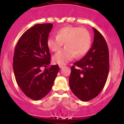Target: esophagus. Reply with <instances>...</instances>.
Masks as SVG:
<instances>
[{
	"label": "esophagus",
	"mask_w": 124,
	"mask_h": 124,
	"mask_svg": "<svg viewBox=\"0 0 124 124\" xmlns=\"http://www.w3.org/2000/svg\"><path fill=\"white\" fill-rule=\"evenodd\" d=\"M64 66H64V65H59V68H63Z\"/></svg>",
	"instance_id": "obj_1"
}]
</instances>
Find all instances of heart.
<instances>
[{"label":"heart","mask_w":124,"mask_h":124,"mask_svg":"<svg viewBox=\"0 0 124 124\" xmlns=\"http://www.w3.org/2000/svg\"><path fill=\"white\" fill-rule=\"evenodd\" d=\"M61 49L53 56L54 63L65 65L75 56L81 58L89 52L92 44L90 32L85 28L67 26L58 30L56 36H50L47 39V45L52 51Z\"/></svg>","instance_id":"b5f03b06"}]
</instances>
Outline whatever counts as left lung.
Returning <instances> with one entry per match:
<instances>
[{"label": "left lung", "mask_w": 124, "mask_h": 124, "mask_svg": "<svg viewBox=\"0 0 124 124\" xmlns=\"http://www.w3.org/2000/svg\"><path fill=\"white\" fill-rule=\"evenodd\" d=\"M92 48L80 61L71 67L69 86L74 94L84 101L93 99L100 93L109 72V51L104 38L93 28Z\"/></svg>", "instance_id": "left-lung-1"}]
</instances>
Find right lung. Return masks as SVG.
Listing matches in <instances>:
<instances>
[{
  "instance_id": "1",
  "label": "right lung",
  "mask_w": 124,
  "mask_h": 124,
  "mask_svg": "<svg viewBox=\"0 0 124 124\" xmlns=\"http://www.w3.org/2000/svg\"><path fill=\"white\" fill-rule=\"evenodd\" d=\"M52 25H34L24 32L15 48L13 68L16 80L25 96L35 100L50 92L59 72L58 65L48 68L51 54L47 39ZM42 67L46 68L44 71Z\"/></svg>"
}]
</instances>
